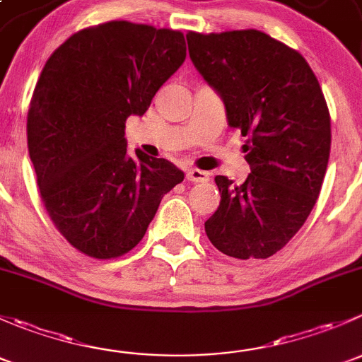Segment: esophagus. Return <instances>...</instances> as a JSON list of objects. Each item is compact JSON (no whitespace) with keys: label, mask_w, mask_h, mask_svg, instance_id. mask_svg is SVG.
Here are the masks:
<instances>
[{"label":"esophagus","mask_w":362,"mask_h":362,"mask_svg":"<svg viewBox=\"0 0 362 362\" xmlns=\"http://www.w3.org/2000/svg\"><path fill=\"white\" fill-rule=\"evenodd\" d=\"M185 177H187L189 182H208L206 171L198 170V168H191V170H187Z\"/></svg>","instance_id":"34e87169"}]
</instances>
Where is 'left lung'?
<instances>
[{
    "label": "left lung",
    "instance_id": "obj_1",
    "mask_svg": "<svg viewBox=\"0 0 362 362\" xmlns=\"http://www.w3.org/2000/svg\"><path fill=\"white\" fill-rule=\"evenodd\" d=\"M189 56L217 90L231 127L247 136L250 175L215 177L221 204L204 222L215 249L266 259L287 245L319 198L331 151V117L305 57L257 29L189 33Z\"/></svg>",
    "mask_w": 362,
    "mask_h": 362
}]
</instances>
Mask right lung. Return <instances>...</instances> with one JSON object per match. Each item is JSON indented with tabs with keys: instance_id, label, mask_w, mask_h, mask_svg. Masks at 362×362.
<instances>
[{
	"instance_id": "obj_1",
	"label": "right lung",
	"mask_w": 362,
	"mask_h": 362,
	"mask_svg": "<svg viewBox=\"0 0 362 362\" xmlns=\"http://www.w3.org/2000/svg\"><path fill=\"white\" fill-rule=\"evenodd\" d=\"M185 61L180 31L112 21L71 35L42 69L28 112V148L61 235L94 259L140 243L184 171L136 148L126 119L144 115Z\"/></svg>"
}]
</instances>
